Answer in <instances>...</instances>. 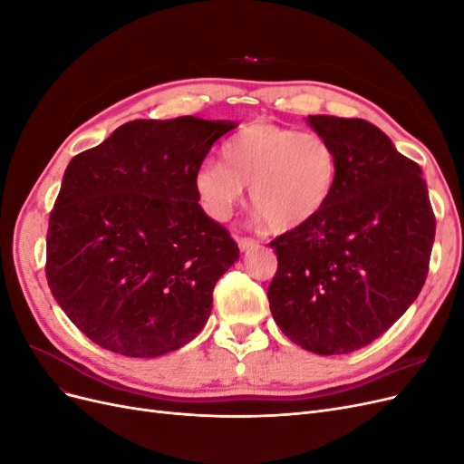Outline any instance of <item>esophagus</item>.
Listing matches in <instances>:
<instances>
[{
    "label": "esophagus",
    "mask_w": 464,
    "mask_h": 464,
    "mask_svg": "<svg viewBox=\"0 0 464 464\" xmlns=\"http://www.w3.org/2000/svg\"><path fill=\"white\" fill-rule=\"evenodd\" d=\"M237 247H240L242 251H249V249L257 247V242L254 240V237H237Z\"/></svg>",
    "instance_id": "34e87169"
}]
</instances>
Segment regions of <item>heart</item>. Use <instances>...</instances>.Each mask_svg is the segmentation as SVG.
I'll use <instances>...</instances> for the list:
<instances>
[{
	"label": "heart",
	"instance_id": "obj_1",
	"mask_svg": "<svg viewBox=\"0 0 464 464\" xmlns=\"http://www.w3.org/2000/svg\"><path fill=\"white\" fill-rule=\"evenodd\" d=\"M222 161L198 168L193 186L207 213L224 220L244 186L273 232H292L314 222L333 199L339 154L325 137L269 121H254L222 147Z\"/></svg>",
	"mask_w": 464,
	"mask_h": 464
}]
</instances>
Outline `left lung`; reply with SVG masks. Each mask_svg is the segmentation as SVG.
<instances>
[{"label":"left lung","mask_w":464,"mask_h":464,"mask_svg":"<svg viewBox=\"0 0 464 464\" xmlns=\"http://www.w3.org/2000/svg\"><path fill=\"white\" fill-rule=\"evenodd\" d=\"M339 154L327 208L275 237L278 269L266 290L292 343L314 354H348L395 323L422 290L435 217L422 168L373 123L307 116Z\"/></svg>","instance_id":"1"}]
</instances>
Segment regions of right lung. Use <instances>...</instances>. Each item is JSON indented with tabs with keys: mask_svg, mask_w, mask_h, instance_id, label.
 Here are the masks:
<instances>
[{
	"mask_svg": "<svg viewBox=\"0 0 464 464\" xmlns=\"http://www.w3.org/2000/svg\"><path fill=\"white\" fill-rule=\"evenodd\" d=\"M228 120H133L77 154L46 237L55 302L92 343L130 358L178 350L205 327L240 259L198 203L193 176Z\"/></svg>",
	"mask_w": 464,
	"mask_h": 464,
	"instance_id": "1",
	"label": "right lung"
}]
</instances>
